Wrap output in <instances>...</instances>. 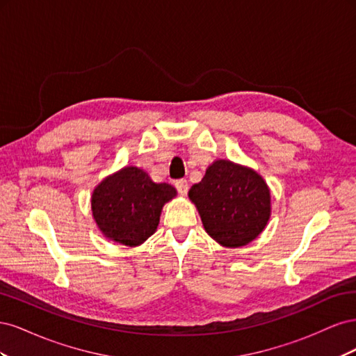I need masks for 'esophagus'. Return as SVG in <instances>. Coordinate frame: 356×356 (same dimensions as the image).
Segmentation results:
<instances>
[{
  "instance_id": "esophagus-1",
  "label": "esophagus",
  "mask_w": 356,
  "mask_h": 356,
  "mask_svg": "<svg viewBox=\"0 0 356 356\" xmlns=\"http://www.w3.org/2000/svg\"><path fill=\"white\" fill-rule=\"evenodd\" d=\"M175 187L181 196H186L188 193V182L187 179H177L175 181Z\"/></svg>"
}]
</instances>
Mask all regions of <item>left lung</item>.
<instances>
[{"instance_id": "obj_1", "label": "left lung", "mask_w": 356, "mask_h": 356, "mask_svg": "<svg viewBox=\"0 0 356 356\" xmlns=\"http://www.w3.org/2000/svg\"><path fill=\"white\" fill-rule=\"evenodd\" d=\"M188 197L199 209L204 230L222 246L250 243L270 217V190L264 179L229 160L213 161Z\"/></svg>"}]
</instances>
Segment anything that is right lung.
Masks as SVG:
<instances>
[{
    "label": "right lung",
    "instance_id": "1",
    "mask_svg": "<svg viewBox=\"0 0 356 356\" xmlns=\"http://www.w3.org/2000/svg\"><path fill=\"white\" fill-rule=\"evenodd\" d=\"M175 195L174 187L152 181L145 170L123 168L95 188L93 217L106 238L136 246L156 232L161 208Z\"/></svg>",
    "mask_w": 356,
    "mask_h": 356
}]
</instances>
